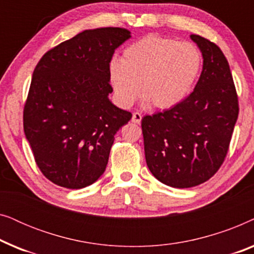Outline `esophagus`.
<instances>
[{"label":"esophagus","instance_id":"obj_1","mask_svg":"<svg viewBox=\"0 0 254 254\" xmlns=\"http://www.w3.org/2000/svg\"><path fill=\"white\" fill-rule=\"evenodd\" d=\"M141 120H142V114L138 112H134L133 117H131V121H133L134 124H140Z\"/></svg>","mask_w":254,"mask_h":254}]
</instances>
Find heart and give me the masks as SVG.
Wrapping results in <instances>:
<instances>
[{
	"mask_svg": "<svg viewBox=\"0 0 254 254\" xmlns=\"http://www.w3.org/2000/svg\"><path fill=\"white\" fill-rule=\"evenodd\" d=\"M202 57L190 41L150 34L124 51L121 61L110 64V79L125 106L140 93L155 109H171L182 103L199 77Z\"/></svg>",
	"mask_w": 254,
	"mask_h": 254,
	"instance_id": "heart-1",
	"label": "heart"
}]
</instances>
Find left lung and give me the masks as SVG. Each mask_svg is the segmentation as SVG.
<instances>
[{"label": "left lung", "instance_id": "8db88e82", "mask_svg": "<svg viewBox=\"0 0 254 254\" xmlns=\"http://www.w3.org/2000/svg\"><path fill=\"white\" fill-rule=\"evenodd\" d=\"M203 67L194 91L171 109L142 119L145 161L159 182L189 189L207 182L228 154L238 97L228 60L216 44L190 34Z\"/></svg>", "mask_w": 254, "mask_h": 254}]
</instances>
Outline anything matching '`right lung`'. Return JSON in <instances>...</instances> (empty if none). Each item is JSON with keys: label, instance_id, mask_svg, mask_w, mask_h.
<instances>
[{"label": "right lung", "instance_id": "1", "mask_svg": "<svg viewBox=\"0 0 254 254\" xmlns=\"http://www.w3.org/2000/svg\"><path fill=\"white\" fill-rule=\"evenodd\" d=\"M129 38L123 27L85 30L46 52L34 68L24 133L38 168L55 185L83 189L105 171L114 135L131 119L109 99L110 62Z\"/></svg>", "mask_w": 254, "mask_h": 254}]
</instances>
